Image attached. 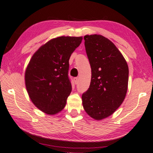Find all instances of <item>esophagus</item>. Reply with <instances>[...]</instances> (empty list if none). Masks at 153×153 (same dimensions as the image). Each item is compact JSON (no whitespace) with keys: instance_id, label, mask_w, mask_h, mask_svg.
I'll return each instance as SVG.
<instances>
[{"instance_id":"1","label":"esophagus","mask_w":153,"mask_h":153,"mask_svg":"<svg viewBox=\"0 0 153 153\" xmlns=\"http://www.w3.org/2000/svg\"><path fill=\"white\" fill-rule=\"evenodd\" d=\"M74 82L75 84H77V83H79L78 77H74Z\"/></svg>"}]
</instances>
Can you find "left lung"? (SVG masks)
<instances>
[{"mask_svg": "<svg viewBox=\"0 0 153 153\" xmlns=\"http://www.w3.org/2000/svg\"><path fill=\"white\" fill-rule=\"evenodd\" d=\"M85 47L92 70L90 88L82 94L84 110L95 120L110 116L124 101L128 66L114 44L102 35H85Z\"/></svg>", "mask_w": 153, "mask_h": 153, "instance_id": "8db88e82", "label": "left lung"}]
</instances>
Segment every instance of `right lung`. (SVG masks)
<instances>
[{
    "label": "right lung",
    "instance_id": "add662e5",
    "mask_svg": "<svg viewBox=\"0 0 153 153\" xmlns=\"http://www.w3.org/2000/svg\"><path fill=\"white\" fill-rule=\"evenodd\" d=\"M82 39L64 36L52 39L31 58L25 72V87L32 102L42 112L54 115L65 108L72 91L69 59Z\"/></svg>",
    "mask_w": 153,
    "mask_h": 153
}]
</instances>
